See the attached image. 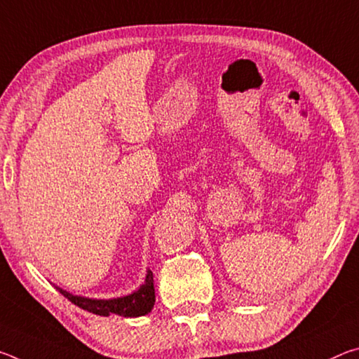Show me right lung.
Here are the masks:
<instances>
[{"label":"right lung","mask_w":359,"mask_h":359,"mask_svg":"<svg viewBox=\"0 0 359 359\" xmlns=\"http://www.w3.org/2000/svg\"><path fill=\"white\" fill-rule=\"evenodd\" d=\"M55 288L65 297H68L72 304H76V306L83 309V311L101 315V317H109L111 313L120 315V317L125 318L142 317V315H147L149 312H151L155 304L154 274H151V271H147L144 283L136 291H133V293L126 296L112 297V299H95V297L72 294L69 291L60 287Z\"/></svg>","instance_id":"1"}]
</instances>
